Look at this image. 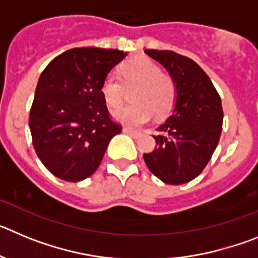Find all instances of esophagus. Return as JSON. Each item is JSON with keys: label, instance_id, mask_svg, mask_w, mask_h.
I'll return each instance as SVG.
<instances>
[{"label": "esophagus", "instance_id": "obj_1", "mask_svg": "<svg viewBox=\"0 0 258 258\" xmlns=\"http://www.w3.org/2000/svg\"><path fill=\"white\" fill-rule=\"evenodd\" d=\"M122 132H124L125 134H129V136L133 137V138H138V137H141L140 132H134V131H132V129H127V127H124V129H122Z\"/></svg>", "mask_w": 258, "mask_h": 258}]
</instances>
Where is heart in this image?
Listing matches in <instances>:
<instances>
[{
    "label": "heart",
    "instance_id": "b5f03b06",
    "mask_svg": "<svg viewBox=\"0 0 258 258\" xmlns=\"http://www.w3.org/2000/svg\"><path fill=\"white\" fill-rule=\"evenodd\" d=\"M120 75L126 86L138 85L133 93L134 104L116 108L113 118L122 125L138 127L147 124L152 115L163 116L174 106L175 84L168 75L161 74L160 67L146 58H137L126 61L120 70ZM104 102L109 107H117L122 102L125 88L121 80L109 74L101 85Z\"/></svg>",
    "mask_w": 258,
    "mask_h": 258
}]
</instances>
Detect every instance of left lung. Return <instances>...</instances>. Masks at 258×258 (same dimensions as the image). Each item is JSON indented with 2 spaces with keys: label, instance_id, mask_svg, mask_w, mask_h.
Instances as JSON below:
<instances>
[{
  "label": "left lung",
  "instance_id": "1",
  "mask_svg": "<svg viewBox=\"0 0 258 258\" xmlns=\"http://www.w3.org/2000/svg\"><path fill=\"white\" fill-rule=\"evenodd\" d=\"M174 81V107L157 127L155 151L145 154L146 165L164 183L192 181L206 168L222 131L221 98L208 75L192 59L169 50H145Z\"/></svg>",
  "mask_w": 258,
  "mask_h": 258
}]
</instances>
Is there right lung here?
Listing matches in <instances>:
<instances>
[{
	"label": "right lung",
	"instance_id": "1",
	"mask_svg": "<svg viewBox=\"0 0 258 258\" xmlns=\"http://www.w3.org/2000/svg\"><path fill=\"white\" fill-rule=\"evenodd\" d=\"M127 52L76 47L50 61L38 79L29 113L36 154L49 172L79 182L97 170L121 126L109 120L104 77Z\"/></svg>",
	"mask_w": 258,
	"mask_h": 258
}]
</instances>
